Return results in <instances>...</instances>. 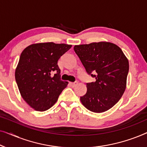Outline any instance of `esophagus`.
I'll return each instance as SVG.
<instances>
[{"label": "esophagus", "mask_w": 147, "mask_h": 147, "mask_svg": "<svg viewBox=\"0 0 147 147\" xmlns=\"http://www.w3.org/2000/svg\"><path fill=\"white\" fill-rule=\"evenodd\" d=\"M78 84L77 82H70V85H71V87H75V86Z\"/></svg>", "instance_id": "34e87169"}]
</instances>
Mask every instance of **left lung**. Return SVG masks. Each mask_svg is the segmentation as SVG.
I'll return each instance as SVG.
<instances>
[{
	"mask_svg": "<svg viewBox=\"0 0 147 147\" xmlns=\"http://www.w3.org/2000/svg\"><path fill=\"white\" fill-rule=\"evenodd\" d=\"M88 75L96 82L86 83L87 92L80 97L82 104L90 111H107L119 101L126 89L129 64L121 49L115 44L98 42L75 45Z\"/></svg>",
	"mask_w": 147,
	"mask_h": 147,
	"instance_id": "1",
	"label": "left lung"
}]
</instances>
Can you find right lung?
Wrapping results in <instances>:
<instances>
[{"mask_svg":"<svg viewBox=\"0 0 147 147\" xmlns=\"http://www.w3.org/2000/svg\"><path fill=\"white\" fill-rule=\"evenodd\" d=\"M71 47L49 42L33 44L21 53L15 80L22 98L34 110L49 109L67 87V82L61 80L57 61Z\"/></svg>","mask_w":147,"mask_h":147,"instance_id":"right-lung-1","label":"right lung"}]
</instances>
